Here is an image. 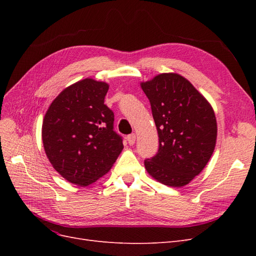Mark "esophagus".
<instances>
[{
  "mask_svg": "<svg viewBox=\"0 0 256 256\" xmlns=\"http://www.w3.org/2000/svg\"><path fill=\"white\" fill-rule=\"evenodd\" d=\"M126 138H127L129 145H134L136 143V134H131L127 136Z\"/></svg>",
  "mask_w": 256,
  "mask_h": 256,
  "instance_id": "obj_1",
  "label": "esophagus"
}]
</instances>
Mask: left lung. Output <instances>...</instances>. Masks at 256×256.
Wrapping results in <instances>:
<instances>
[{
	"mask_svg": "<svg viewBox=\"0 0 256 256\" xmlns=\"http://www.w3.org/2000/svg\"><path fill=\"white\" fill-rule=\"evenodd\" d=\"M159 136L158 152L144 161L154 180L170 187L189 184L206 166L216 140V115L182 76L160 74L142 82Z\"/></svg>",
	"mask_w": 256,
	"mask_h": 256,
	"instance_id": "left-lung-1",
	"label": "left lung"
}]
</instances>
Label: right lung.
I'll return each mask as SVG.
<instances>
[{"label": "right lung", "instance_id": "1", "mask_svg": "<svg viewBox=\"0 0 256 256\" xmlns=\"http://www.w3.org/2000/svg\"><path fill=\"white\" fill-rule=\"evenodd\" d=\"M109 84L86 78L53 100L42 122L46 154L69 182L88 186L110 171L124 148L104 104Z\"/></svg>", "mask_w": 256, "mask_h": 256}]
</instances>
